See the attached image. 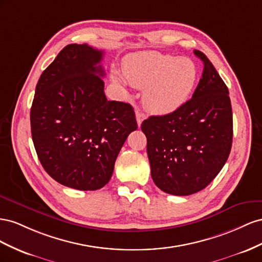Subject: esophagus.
Returning a JSON list of instances; mask_svg holds the SVG:
<instances>
[{"label":"esophagus","mask_w":262,"mask_h":262,"mask_svg":"<svg viewBox=\"0 0 262 262\" xmlns=\"http://www.w3.org/2000/svg\"><path fill=\"white\" fill-rule=\"evenodd\" d=\"M146 118V115L144 114V113H141L140 111H136V119H137V124H138V126L140 127V125H141V123H143V121L144 119Z\"/></svg>","instance_id":"obj_1"}]
</instances>
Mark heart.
Instances as JSON below:
<instances>
[{
    "label": "heart",
    "instance_id": "heart-1",
    "mask_svg": "<svg viewBox=\"0 0 262 262\" xmlns=\"http://www.w3.org/2000/svg\"><path fill=\"white\" fill-rule=\"evenodd\" d=\"M123 74L133 86L145 88L143 102L147 111L164 115L189 100L198 80V68L189 58L147 50L125 57ZM113 78L124 83L116 72Z\"/></svg>",
    "mask_w": 262,
    "mask_h": 262
}]
</instances>
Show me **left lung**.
Returning <instances> with one entry per match:
<instances>
[{"mask_svg":"<svg viewBox=\"0 0 262 262\" xmlns=\"http://www.w3.org/2000/svg\"><path fill=\"white\" fill-rule=\"evenodd\" d=\"M194 55L204 69L192 99L141 124L155 184L179 196L206 188L226 163L233 143L228 89L203 52Z\"/></svg>","mask_w":262,"mask_h":262,"instance_id":"8db88e82","label":"left lung"}]
</instances>
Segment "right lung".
Returning a JSON list of instances; mask_svg holds the SVG:
<instances>
[{"mask_svg": "<svg viewBox=\"0 0 262 262\" xmlns=\"http://www.w3.org/2000/svg\"><path fill=\"white\" fill-rule=\"evenodd\" d=\"M103 54L88 43L66 46L41 73L31 108L41 166L57 182L80 191L110 181L119 150L138 127L130 104L106 99Z\"/></svg>", "mask_w": 262, "mask_h": 262, "instance_id": "obj_1", "label": "right lung"}]
</instances>
